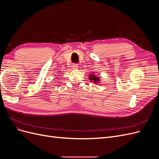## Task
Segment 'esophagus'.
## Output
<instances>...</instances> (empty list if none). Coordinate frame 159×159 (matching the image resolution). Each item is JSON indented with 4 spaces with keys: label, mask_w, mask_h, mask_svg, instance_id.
I'll use <instances>...</instances> for the list:
<instances>
[{
    "label": "esophagus",
    "mask_w": 159,
    "mask_h": 159,
    "mask_svg": "<svg viewBox=\"0 0 159 159\" xmlns=\"http://www.w3.org/2000/svg\"><path fill=\"white\" fill-rule=\"evenodd\" d=\"M72 69H78V64H72L71 65Z\"/></svg>",
    "instance_id": "1"
}]
</instances>
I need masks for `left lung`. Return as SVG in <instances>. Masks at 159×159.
<instances>
[{
    "mask_svg": "<svg viewBox=\"0 0 159 159\" xmlns=\"http://www.w3.org/2000/svg\"><path fill=\"white\" fill-rule=\"evenodd\" d=\"M89 80H91V81H93L95 83H96V82H98L99 80L98 77L95 76V74H92L91 75H90V77H89Z\"/></svg>",
    "mask_w": 159,
    "mask_h": 159,
    "instance_id": "8db88e82",
    "label": "left lung"
}]
</instances>
